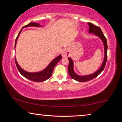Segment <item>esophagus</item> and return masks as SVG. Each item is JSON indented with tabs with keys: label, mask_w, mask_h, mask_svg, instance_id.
<instances>
[{
	"label": "esophagus",
	"mask_w": 122,
	"mask_h": 122,
	"mask_svg": "<svg viewBox=\"0 0 122 122\" xmlns=\"http://www.w3.org/2000/svg\"><path fill=\"white\" fill-rule=\"evenodd\" d=\"M69 56V51L67 49H65L62 52V56L63 57H68Z\"/></svg>",
	"instance_id": "34e87169"
}]
</instances>
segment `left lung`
Returning a JSON list of instances; mask_svg holds the SVG:
<instances>
[{
  "label": "left lung",
  "instance_id": "left-lung-1",
  "mask_svg": "<svg viewBox=\"0 0 122 122\" xmlns=\"http://www.w3.org/2000/svg\"><path fill=\"white\" fill-rule=\"evenodd\" d=\"M88 25L89 27V33H93L95 36L98 37L101 40H102L103 46H104V59H103V62L102 65L101 66L100 68L98 70H97L94 73L89 74V75H79L76 74L74 69V62L71 57H68L69 60V66L68 68V73L71 77L73 79L76 80L78 82H84L86 81H88L89 80H91L93 78L96 77L98 75L102 73V71L104 69L105 66L107 62V49H108V45H107V41L103 34V32L101 30V29L99 27L95 26L94 24L90 22H88Z\"/></svg>",
  "mask_w": 122,
  "mask_h": 122
}]
</instances>
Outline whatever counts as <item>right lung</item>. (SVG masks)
Here are the masks:
<instances>
[{
    "mask_svg": "<svg viewBox=\"0 0 122 122\" xmlns=\"http://www.w3.org/2000/svg\"><path fill=\"white\" fill-rule=\"evenodd\" d=\"M42 25H40V24L36 23V22H30L27 25H25L24 26L22 29L20 30V32L18 34L17 37L15 39V46H14V48L15 49L16 42L18 39V38L20 36V33L22 31V29L26 27H42ZM62 59V56L61 54L58 55L57 57H55V59H54L52 61H51L50 63H49V65L45 68L44 69H43L42 71H38V72H28L26 71H25L22 68L20 67L18 64L16 59L15 57V64L16 66V67L18 69V71L20 72V73L21 75L27 79L31 80L32 81L34 82H43L46 81V80H48V78L51 76V74L53 73L54 68L55 66H56V64L58 63V62L60 60Z\"/></svg>",
    "mask_w": 122,
    "mask_h": 122,
    "instance_id": "add662e5",
    "label": "right lung"
}]
</instances>
